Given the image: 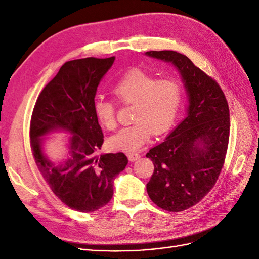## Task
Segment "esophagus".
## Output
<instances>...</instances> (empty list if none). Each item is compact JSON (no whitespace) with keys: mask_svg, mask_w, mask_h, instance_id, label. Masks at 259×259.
Segmentation results:
<instances>
[{"mask_svg":"<svg viewBox=\"0 0 259 259\" xmlns=\"http://www.w3.org/2000/svg\"><path fill=\"white\" fill-rule=\"evenodd\" d=\"M127 158H128V160H130L131 162H135V161H137L138 159H140V154L134 153V152H130V153H127Z\"/></svg>","mask_w":259,"mask_h":259,"instance_id":"obj_1","label":"esophagus"}]
</instances>
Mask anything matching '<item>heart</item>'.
Listing matches in <instances>:
<instances>
[{
    "mask_svg": "<svg viewBox=\"0 0 259 259\" xmlns=\"http://www.w3.org/2000/svg\"><path fill=\"white\" fill-rule=\"evenodd\" d=\"M113 93L122 104L134 105L133 121L109 139L114 150L134 152L151 136L167 132L174 123L183 98V83L174 75L156 77L153 74L132 71L117 82ZM94 113L107 130L116 127V104L99 95L94 100Z\"/></svg>",
    "mask_w": 259,
    "mask_h": 259,
    "instance_id": "obj_1",
    "label": "heart"
}]
</instances>
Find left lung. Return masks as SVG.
Returning a JSON list of instances; mask_svg holds the SVG:
<instances>
[{"instance_id": "left-lung-1", "label": "left lung", "mask_w": 259, "mask_h": 259, "mask_svg": "<svg viewBox=\"0 0 259 259\" xmlns=\"http://www.w3.org/2000/svg\"><path fill=\"white\" fill-rule=\"evenodd\" d=\"M146 55L178 70L189 101L185 119L146 154L154 165L147 184L149 198L162 209L183 211L204 198L221 174L229 142V107L221 86L185 55Z\"/></svg>"}]
</instances>
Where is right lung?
Listing matches in <instances>:
<instances>
[{"mask_svg": "<svg viewBox=\"0 0 259 259\" xmlns=\"http://www.w3.org/2000/svg\"><path fill=\"white\" fill-rule=\"evenodd\" d=\"M114 59L67 61L38 95L31 116L30 144L38 170L64 204L82 213L110 202L113 180L128 162L122 152L97 154L104 135L93 104L99 82ZM55 130L72 134L67 158L59 162L51 161L42 152V136Z\"/></svg>", "mask_w": 259, "mask_h": 259, "instance_id": "1", "label": "right lung"}]
</instances>
